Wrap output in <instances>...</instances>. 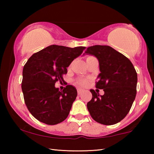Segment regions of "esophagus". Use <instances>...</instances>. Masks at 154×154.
<instances>
[{"label":"esophagus","instance_id":"obj_1","mask_svg":"<svg viewBox=\"0 0 154 154\" xmlns=\"http://www.w3.org/2000/svg\"><path fill=\"white\" fill-rule=\"evenodd\" d=\"M82 92H83V90L80 89V88H78V89H77V93H78V94L80 95L82 93Z\"/></svg>","mask_w":154,"mask_h":154}]
</instances>
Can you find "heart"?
Listing matches in <instances>:
<instances>
[{
  "label": "heart",
  "instance_id": "heart-1",
  "mask_svg": "<svg viewBox=\"0 0 154 154\" xmlns=\"http://www.w3.org/2000/svg\"><path fill=\"white\" fill-rule=\"evenodd\" d=\"M92 57L93 56H88L87 59L92 58ZM88 82H89V81H88V79H85V78H79V79H77L76 84L78 85V86L84 87V86H85V85H87L88 84Z\"/></svg>",
  "mask_w": 154,
  "mask_h": 154
}]
</instances>
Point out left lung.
<instances>
[{"instance_id":"obj_1","label":"left lung","mask_w":154,"mask_h":154,"mask_svg":"<svg viewBox=\"0 0 154 154\" xmlns=\"http://www.w3.org/2000/svg\"><path fill=\"white\" fill-rule=\"evenodd\" d=\"M85 53L98 58L100 73L96 88L105 92L99 95L90 90L92 98L87 104L90 116L101 124L118 123L128 113L136 97V70L128 58L110 46H91Z\"/></svg>"}]
</instances>
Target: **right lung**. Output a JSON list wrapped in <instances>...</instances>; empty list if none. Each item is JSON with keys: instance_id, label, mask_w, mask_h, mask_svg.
<instances>
[{"instance_id": "add662e5", "label": "right lung", "mask_w": 154, "mask_h": 154, "mask_svg": "<svg viewBox=\"0 0 154 154\" xmlns=\"http://www.w3.org/2000/svg\"><path fill=\"white\" fill-rule=\"evenodd\" d=\"M85 48L52 45L34 54L23 69L22 90L24 102L33 117L48 125L66 119L77 97L76 88L68 85L62 91L55 88L64 82L63 75L72 60Z\"/></svg>"}]
</instances>
